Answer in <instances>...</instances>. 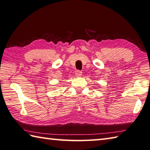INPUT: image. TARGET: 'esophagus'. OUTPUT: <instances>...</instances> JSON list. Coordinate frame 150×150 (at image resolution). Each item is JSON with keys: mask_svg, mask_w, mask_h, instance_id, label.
<instances>
[{"mask_svg": "<svg viewBox=\"0 0 150 150\" xmlns=\"http://www.w3.org/2000/svg\"><path fill=\"white\" fill-rule=\"evenodd\" d=\"M82 75V72L79 71V70H77V71H75V75L77 76V77H80Z\"/></svg>", "mask_w": 150, "mask_h": 150, "instance_id": "obj_1", "label": "esophagus"}]
</instances>
